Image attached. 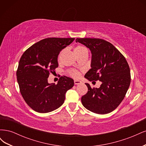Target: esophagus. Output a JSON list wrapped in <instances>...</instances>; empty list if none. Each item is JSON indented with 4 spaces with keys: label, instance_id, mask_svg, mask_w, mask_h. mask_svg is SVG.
Instances as JSON below:
<instances>
[{
    "label": "esophagus",
    "instance_id": "34e87169",
    "mask_svg": "<svg viewBox=\"0 0 146 146\" xmlns=\"http://www.w3.org/2000/svg\"><path fill=\"white\" fill-rule=\"evenodd\" d=\"M82 82L80 80H74V84L75 85H79V84H81Z\"/></svg>",
    "mask_w": 146,
    "mask_h": 146
}]
</instances>
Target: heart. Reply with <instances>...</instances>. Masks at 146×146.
Returning <instances> with one entry per match:
<instances>
[{
	"mask_svg": "<svg viewBox=\"0 0 146 146\" xmlns=\"http://www.w3.org/2000/svg\"><path fill=\"white\" fill-rule=\"evenodd\" d=\"M74 52L76 53V54L77 55V56H79L83 55H87L88 50L85 46H82V45H77L74 48ZM60 56H59V58H60ZM68 73L70 76H72V77H74V78L78 77L79 76L78 72L77 70L74 69H69L68 70Z\"/></svg>",
	"mask_w": 146,
	"mask_h": 146,
	"instance_id": "obj_1",
	"label": "heart"
}]
</instances>
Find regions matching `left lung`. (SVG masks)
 Segmentation results:
<instances>
[{"label": "left lung", "instance_id": "left-lung-1", "mask_svg": "<svg viewBox=\"0 0 146 146\" xmlns=\"http://www.w3.org/2000/svg\"><path fill=\"white\" fill-rule=\"evenodd\" d=\"M89 48L92 54L91 69L85 74L90 81L102 82L99 88L88 83L87 93L82 97V103L87 110L96 114L113 111L124 99L131 82L129 64L112 44L99 38H77Z\"/></svg>", "mask_w": 146, "mask_h": 146}]
</instances>
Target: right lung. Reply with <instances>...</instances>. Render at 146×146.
<instances>
[{
    "label": "right lung",
    "mask_w": 146,
    "mask_h": 146,
    "mask_svg": "<svg viewBox=\"0 0 146 146\" xmlns=\"http://www.w3.org/2000/svg\"><path fill=\"white\" fill-rule=\"evenodd\" d=\"M75 38H48L34 44L21 57L16 71L21 94L34 111L46 113L63 105L66 91L74 86V80L61 76L57 84H49L48 77L58 68L60 51Z\"/></svg>",
    "instance_id": "obj_1"
}]
</instances>
